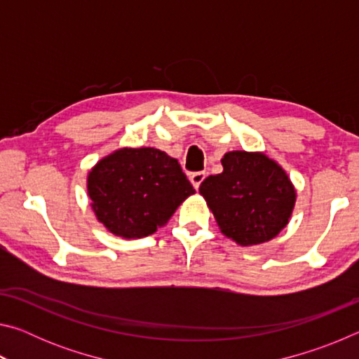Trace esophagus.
Returning <instances> with one entry per match:
<instances>
[{
	"label": "esophagus",
	"instance_id": "obj_1",
	"mask_svg": "<svg viewBox=\"0 0 359 359\" xmlns=\"http://www.w3.org/2000/svg\"><path fill=\"white\" fill-rule=\"evenodd\" d=\"M205 179V172H193V174H190V180H191V184H193V187L196 188H199V185L203 184V180Z\"/></svg>",
	"mask_w": 359,
	"mask_h": 359
}]
</instances>
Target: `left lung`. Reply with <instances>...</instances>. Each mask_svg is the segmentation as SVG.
I'll use <instances>...</instances> for the list:
<instances>
[{
  "label": "left lung",
  "mask_w": 359,
  "mask_h": 359,
  "mask_svg": "<svg viewBox=\"0 0 359 359\" xmlns=\"http://www.w3.org/2000/svg\"><path fill=\"white\" fill-rule=\"evenodd\" d=\"M222 165L223 172L209 175L199 187L218 228L242 247L274 239L296 203L288 174L263 151H228Z\"/></svg>",
  "instance_id": "1"
}]
</instances>
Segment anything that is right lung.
<instances>
[{
  "label": "right lung",
  "mask_w": 359,
  "mask_h": 359,
  "mask_svg": "<svg viewBox=\"0 0 359 359\" xmlns=\"http://www.w3.org/2000/svg\"><path fill=\"white\" fill-rule=\"evenodd\" d=\"M87 191L96 218L107 231L141 239L165 226L194 188L166 151L123 147L92 168Z\"/></svg>",
  "instance_id": "right-lung-1"
}]
</instances>
